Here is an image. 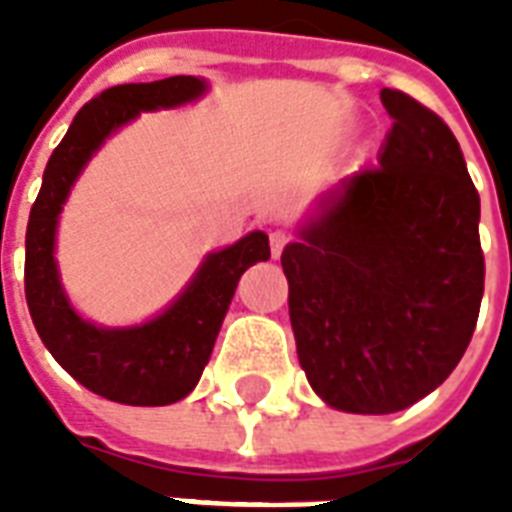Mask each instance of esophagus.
<instances>
[{"label": "esophagus", "instance_id": "esophagus-1", "mask_svg": "<svg viewBox=\"0 0 512 512\" xmlns=\"http://www.w3.org/2000/svg\"><path fill=\"white\" fill-rule=\"evenodd\" d=\"M288 241H290V235L282 233V230H277V233H271V255H274V257L282 255V249L288 246Z\"/></svg>", "mask_w": 512, "mask_h": 512}]
</instances>
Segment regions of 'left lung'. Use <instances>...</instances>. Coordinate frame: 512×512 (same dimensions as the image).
Listing matches in <instances>:
<instances>
[{
  "instance_id": "1",
  "label": "left lung",
  "mask_w": 512,
  "mask_h": 512,
  "mask_svg": "<svg viewBox=\"0 0 512 512\" xmlns=\"http://www.w3.org/2000/svg\"><path fill=\"white\" fill-rule=\"evenodd\" d=\"M395 120L285 246L290 326L307 381L332 408L392 414L461 362L483 301L480 194L428 106L381 90Z\"/></svg>"
}]
</instances>
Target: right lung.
Returning a JSON list of instances; mask_svg holds the SVG:
<instances>
[{
  "label": "right lung",
  "mask_w": 512,
  "mask_h": 512,
  "mask_svg": "<svg viewBox=\"0 0 512 512\" xmlns=\"http://www.w3.org/2000/svg\"><path fill=\"white\" fill-rule=\"evenodd\" d=\"M202 93L205 82L197 76L104 90L79 109L65 139L54 147L38 200L29 211L24 293L40 340L79 384L126 406H169L197 386L238 279L246 268L271 257L268 235L255 230L233 246L211 252L186 290L153 321L104 329L79 318L62 290L54 260L57 219L79 172L106 136L139 112L189 104Z\"/></svg>",
  "instance_id": "1"
}]
</instances>
